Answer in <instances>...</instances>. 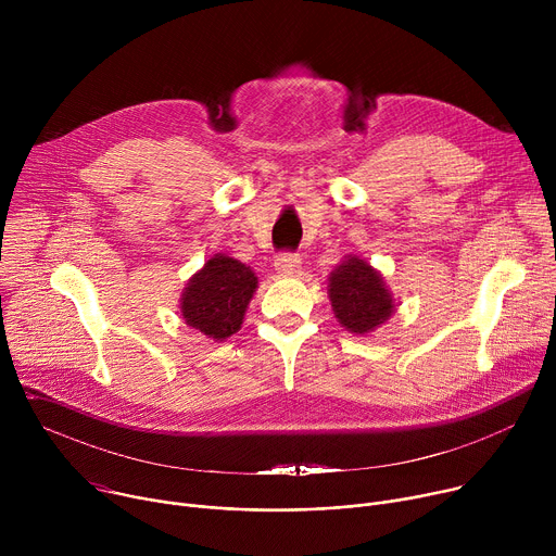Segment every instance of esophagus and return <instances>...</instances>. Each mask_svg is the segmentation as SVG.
<instances>
[{
	"label": "esophagus",
	"instance_id": "obj_1",
	"mask_svg": "<svg viewBox=\"0 0 556 556\" xmlns=\"http://www.w3.org/2000/svg\"><path fill=\"white\" fill-rule=\"evenodd\" d=\"M275 270H277L279 275H283V277L296 275V273L301 270V260H299V255H294V253H281V255H277V260H275Z\"/></svg>",
	"mask_w": 556,
	"mask_h": 556
}]
</instances>
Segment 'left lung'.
<instances>
[{"instance_id": "obj_1", "label": "left lung", "mask_w": 556, "mask_h": 556, "mask_svg": "<svg viewBox=\"0 0 556 556\" xmlns=\"http://www.w3.org/2000/svg\"><path fill=\"white\" fill-rule=\"evenodd\" d=\"M328 294L339 324L352 334H369L393 314V299L380 273L358 255H348L330 273Z\"/></svg>"}]
</instances>
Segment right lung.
Returning <instances> with one entry per match:
<instances>
[{
    "mask_svg": "<svg viewBox=\"0 0 556 556\" xmlns=\"http://www.w3.org/2000/svg\"><path fill=\"white\" fill-rule=\"evenodd\" d=\"M255 290L251 266L217 253L189 279L180 299L182 319L206 339L224 341L242 328Z\"/></svg>",
    "mask_w": 556,
    "mask_h": 556,
    "instance_id": "right-lung-1",
    "label": "right lung"
}]
</instances>
